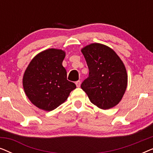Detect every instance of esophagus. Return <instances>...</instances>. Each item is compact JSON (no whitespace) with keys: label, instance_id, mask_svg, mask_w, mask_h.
Returning <instances> with one entry per match:
<instances>
[{"label":"esophagus","instance_id":"obj_1","mask_svg":"<svg viewBox=\"0 0 153 153\" xmlns=\"http://www.w3.org/2000/svg\"><path fill=\"white\" fill-rule=\"evenodd\" d=\"M76 85L77 87H80V85H81V81H76Z\"/></svg>","mask_w":153,"mask_h":153}]
</instances>
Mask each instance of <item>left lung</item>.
Wrapping results in <instances>:
<instances>
[{
    "instance_id": "obj_1",
    "label": "left lung",
    "mask_w": 153,
    "mask_h": 153,
    "mask_svg": "<svg viewBox=\"0 0 153 153\" xmlns=\"http://www.w3.org/2000/svg\"><path fill=\"white\" fill-rule=\"evenodd\" d=\"M89 70L81 87L92 103L108 109L119 103L127 85L125 67L114 50L101 44H91L81 50Z\"/></svg>"
}]
</instances>
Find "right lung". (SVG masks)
Masks as SVG:
<instances>
[{"mask_svg":"<svg viewBox=\"0 0 153 153\" xmlns=\"http://www.w3.org/2000/svg\"><path fill=\"white\" fill-rule=\"evenodd\" d=\"M65 56V53L62 50H45L31 60L24 73L25 93L40 109H55L76 88L75 83L67 79L66 70L62 65Z\"/></svg>","mask_w":153,"mask_h":153,"instance_id":"right-lung-1","label":"right lung"}]
</instances>
